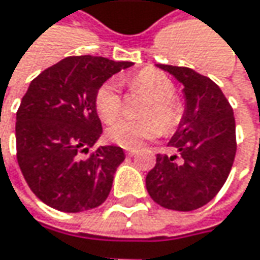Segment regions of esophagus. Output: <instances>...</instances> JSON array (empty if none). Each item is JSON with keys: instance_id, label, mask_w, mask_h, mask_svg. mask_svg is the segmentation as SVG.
Wrapping results in <instances>:
<instances>
[{"instance_id": "esophagus-1", "label": "esophagus", "mask_w": 260, "mask_h": 260, "mask_svg": "<svg viewBox=\"0 0 260 260\" xmlns=\"http://www.w3.org/2000/svg\"><path fill=\"white\" fill-rule=\"evenodd\" d=\"M135 153H137L135 149H126V155H128V156H134Z\"/></svg>"}]
</instances>
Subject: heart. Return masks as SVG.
Listing matches in <instances>:
<instances>
[{
    "mask_svg": "<svg viewBox=\"0 0 260 260\" xmlns=\"http://www.w3.org/2000/svg\"><path fill=\"white\" fill-rule=\"evenodd\" d=\"M128 84L132 91L149 96L141 113L146 119H120L114 122L108 128V137L113 143L125 149H135L143 141L156 138L162 129L172 132L181 125L185 107L175 94L176 87L167 75L155 69H143L128 79ZM94 107L99 117L107 123L120 116L123 102L116 81H107L98 88Z\"/></svg>",
    "mask_w": 260,
    "mask_h": 260,
    "instance_id": "heart-1",
    "label": "heart"
}]
</instances>
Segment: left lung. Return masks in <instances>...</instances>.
Returning <instances> with one entry per match:
<instances>
[{
	"label": "left lung",
	"instance_id": "obj_1",
	"mask_svg": "<svg viewBox=\"0 0 260 260\" xmlns=\"http://www.w3.org/2000/svg\"><path fill=\"white\" fill-rule=\"evenodd\" d=\"M158 68L183 85L186 107L179 128L169 141L179 156L158 153L155 167L146 176V188L162 208L194 211L218 194L234 166V108L221 88L208 77L189 68Z\"/></svg>",
	"mask_w": 260,
	"mask_h": 260
}]
</instances>
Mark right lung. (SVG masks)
Instances as JSON below:
<instances>
[{
    "label": "right lung",
    "mask_w": 260,
    "mask_h": 260,
    "mask_svg": "<svg viewBox=\"0 0 260 260\" xmlns=\"http://www.w3.org/2000/svg\"><path fill=\"white\" fill-rule=\"evenodd\" d=\"M129 66L68 57L31 81L16 113V158L29 189L48 206L81 212L107 200L125 153L117 146L90 150L102 134L94 94Z\"/></svg>",
    "instance_id": "obj_1"
}]
</instances>
